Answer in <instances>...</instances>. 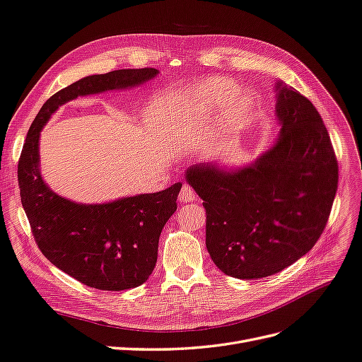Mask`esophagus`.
I'll list each match as a JSON object with an SVG mask.
<instances>
[{
    "mask_svg": "<svg viewBox=\"0 0 362 362\" xmlns=\"http://www.w3.org/2000/svg\"><path fill=\"white\" fill-rule=\"evenodd\" d=\"M195 200H197V194H195V191L191 187H188V185H185L179 194V202L180 203H192Z\"/></svg>",
    "mask_w": 362,
    "mask_h": 362,
    "instance_id": "obj_1",
    "label": "esophagus"
}]
</instances>
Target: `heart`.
I'll return each mask as SVG.
<instances>
[{
	"mask_svg": "<svg viewBox=\"0 0 362 362\" xmlns=\"http://www.w3.org/2000/svg\"><path fill=\"white\" fill-rule=\"evenodd\" d=\"M235 83L230 80L211 77L174 95L168 103V117L175 121H197L218 107L214 141L227 142L238 136L256 118L257 100L252 92H243L232 97Z\"/></svg>",
	"mask_w": 362,
	"mask_h": 362,
	"instance_id": "1",
	"label": "heart"
}]
</instances>
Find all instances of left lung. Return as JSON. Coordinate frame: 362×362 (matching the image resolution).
<instances>
[{"label": "left lung", "instance_id": "obj_1", "mask_svg": "<svg viewBox=\"0 0 362 362\" xmlns=\"http://www.w3.org/2000/svg\"><path fill=\"white\" fill-rule=\"evenodd\" d=\"M279 138L243 167L195 163L185 179L206 209V247L236 279H261L300 259L322 235L338 187V163L314 105L276 81Z\"/></svg>", "mask_w": 362, "mask_h": 362}]
</instances>
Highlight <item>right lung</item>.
Here are the masks:
<instances>
[{
	"instance_id": "right-lung-1",
	"label": "right lung",
	"mask_w": 362,
	"mask_h": 362,
	"mask_svg": "<svg viewBox=\"0 0 362 362\" xmlns=\"http://www.w3.org/2000/svg\"><path fill=\"white\" fill-rule=\"evenodd\" d=\"M159 74L154 68L118 69L81 78L40 107L18 163L21 203L36 244L59 270L90 288L122 291L142 285L158 261L159 236L177 209L182 183L105 203L60 197L40 175L39 138L53 113L77 97L136 88Z\"/></svg>"
}]
</instances>
